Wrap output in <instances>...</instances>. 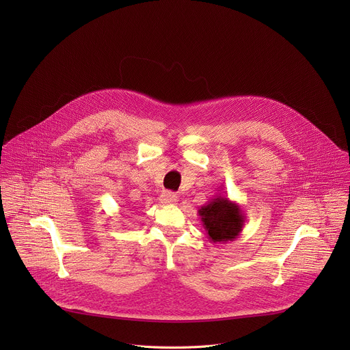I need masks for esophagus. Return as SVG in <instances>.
Instances as JSON below:
<instances>
[{"label": "esophagus", "instance_id": "34e87169", "mask_svg": "<svg viewBox=\"0 0 350 350\" xmlns=\"http://www.w3.org/2000/svg\"><path fill=\"white\" fill-rule=\"evenodd\" d=\"M161 202L162 204H176L177 202V195L172 191H163L161 195Z\"/></svg>", "mask_w": 350, "mask_h": 350}]
</instances>
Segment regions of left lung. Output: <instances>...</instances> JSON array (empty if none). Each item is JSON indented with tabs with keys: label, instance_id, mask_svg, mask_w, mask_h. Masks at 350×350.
Instances as JSON below:
<instances>
[{
	"label": "left lung",
	"instance_id": "1",
	"mask_svg": "<svg viewBox=\"0 0 350 350\" xmlns=\"http://www.w3.org/2000/svg\"><path fill=\"white\" fill-rule=\"evenodd\" d=\"M198 215L212 243L234 241L245 224V215L241 206L224 195H216L212 201L198 211Z\"/></svg>",
	"mask_w": 350,
	"mask_h": 350
}]
</instances>
